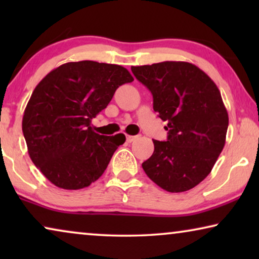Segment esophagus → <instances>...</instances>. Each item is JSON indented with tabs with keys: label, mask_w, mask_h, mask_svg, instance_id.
Masks as SVG:
<instances>
[{
	"label": "esophagus",
	"mask_w": 259,
	"mask_h": 259,
	"mask_svg": "<svg viewBox=\"0 0 259 259\" xmlns=\"http://www.w3.org/2000/svg\"><path fill=\"white\" fill-rule=\"evenodd\" d=\"M138 138V136H126V140L127 143H132V141H134Z\"/></svg>",
	"instance_id": "esophagus-1"
}]
</instances>
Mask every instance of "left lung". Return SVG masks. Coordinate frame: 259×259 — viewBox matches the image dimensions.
Returning a JSON list of instances; mask_svg holds the SVG:
<instances>
[{
  "label": "left lung",
  "instance_id": "8db88e82",
  "mask_svg": "<svg viewBox=\"0 0 259 259\" xmlns=\"http://www.w3.org/2000/svg\"><path fill=\"white\" fill-rule=\"evenodd\" d=\"M153 95V109L167 121V140H153L143 168L162 190L189 191L210 175L225 145L229 115L211 77L190 62L132 67Z\"/></svg>",
  "mask_w": 259,
  "mask_h": 259
}]
</instances>
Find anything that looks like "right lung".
I'll return each mask as SVG.
<instances>
[{
    "label": "right lung",
    "mask_w": 259,
    "mask_h": 259,
    "mask_svg": "<svg viewBox=\"0 0 259 259\" xmlns=\"http://www.w3.org/2000/svg\"><path fill=\"white\" fill-rule=\"evenodd\" d=\"M132 81L122 66L86 60L63 63L38 82L22 131L31 161L49 182L80 190L100 178L126 138L95 133L92 119L107 107L116 88Z\"/></svg>",
    "instance_id": "add662e5"
}]
</instances>
